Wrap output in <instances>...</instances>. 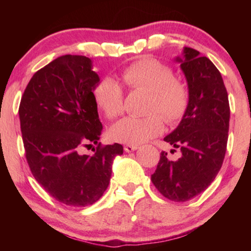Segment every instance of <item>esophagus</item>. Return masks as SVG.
I'll list each match as a JSON object with an SVG mask.
<instances>
[{
  "label": "esophagus",
  "instance_id": "obj_1",
  "mask_svg": "<svg viewBox=\"0 0 251 251\" xmlns=\"http://www.w3.org/2000/svg\"><path fill=\"white\" fill-rule=\"evenodd\" d=\"M137 149H138V146H137V145H126L125 146V151L126 153L133 152V151H136Z\"/></svg>",
  "mask_w": 251,
  "mask_h": 251
}]
</instances>
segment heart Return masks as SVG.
<instances>
[{
	"label": "heart",
	"instance_id": "obj_1",
	"mask_svg": "<svg viewBox=\"0 0 251 251\" xmlns=\"http://www.w3.org/2000/svg\"><path fill=\"white\" fill-rule=\"evenodd\" d=\"M123 84L131 91L149 92L145 118H126L112 126L109 135L115 142L138 145L162 133L164 120L169 125L179 122L190 106V90L184 81L175 77L173 68L164 63L144 58L121 73ZM94 98L106 118L114 119L122 113L123 91L111 77H102L94 88Z\"/></svg>",
	"mask_w": 251,
	"mask_h": 251
}]
</instances>
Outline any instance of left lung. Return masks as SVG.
Here are the masks:
<instances>
[{
	"instance_id": "1",
	"label": "left lung",
	"mask_w": 251,
	"mask_h": 251,
	"mask_svg": "<svg viewBox=\"0 0 251 251\" xmlns=\"http://www.w3.org/2000/svg\"><path fill=\"white\" fill-rule=\"evenodd\" d=\"M176 61L186 77L190 106L164 142L179 149L181 156L171 161L167 152H161L151 179L164 198L185 202L202 193L221 170L228 138L229 104L222 75L207 57L185 47L183 57Z\"/></svg>"
}]
</instances>
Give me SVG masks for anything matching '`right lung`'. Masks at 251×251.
Instances as JSON below:
<instances>
[{"mask_svg":"<svg viewBox=\"0 0 251 251\" xmlns=\"http://www.w3.org/2000/svg\"><path fill=\"white\" fill-rule=\"evenodd\" d=\"M100 80L90 58L65 54L33 75L19 106L26 160L41 186L61 203L85 207L107 188L113 160L123 154L115 143H98L99 121L94 88ZM98 145L95 154L82 147Z\"/></svg>","mask_w":251,"mask_h":251,"instance_id":"1","label":"right lung"}]
</instances>
